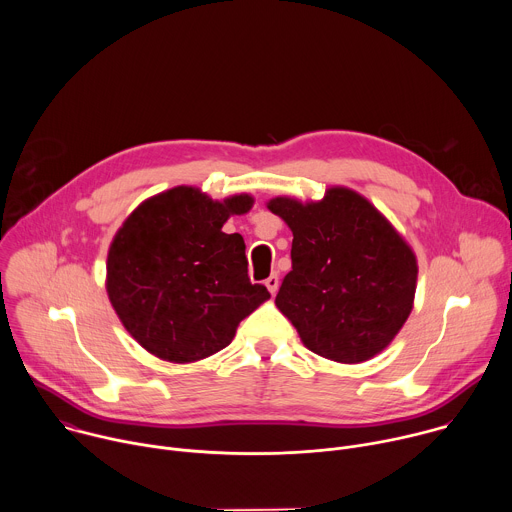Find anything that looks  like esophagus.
Here are the masks:
<instances>
[{"instance_id":"34e87169","label":"esophagus","mask_w":512,"mask_h":512,"mask_svg":"<svg viewBox=\"0 0 512 512\" xmlns=\"http://www.w3.org/2000/svg\"><path fill=\"white\" fill-rule=\"evenodd\" d=\"M265 285H267V289L271 291V294L275 296L277 289H279V275H277V273H271V275L265 279Z\"/></svg>"}]
</instances>
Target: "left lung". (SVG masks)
Wrapping results in <instances>:
<instances>
[{
  "mask_svg": "<svg viewBox=\"0 0 512 512\" xmlns=\"http://www.w3.org/2000/svg\"><path fill=\"white\" fill-rule=\"evenodd\" d=\"M269 210L294 233L275 304L302 342L346 364L379 354L413 308L417 261L407 243L348 188H330L312 204L273 198Z\"/></svg>",
  "mask_w": 512,
  "mask_h": 512,
  "instance_id": "8db88e82",
  "label": "left lung"
}]
</instances>
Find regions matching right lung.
<instances>
[{
	"instance_id": "1",
	"label": "right lung",
	"mask_w": 512,
	"mask_h": 512,
	"mask_svg": "<svg viewBox=\"0 0 512 512\" xmlns=\"http://www.w3.org/2000/svg\"><path fill=\"white\" fill-rule=\"evenodd\" d=\"M249 208L247 194L214 202L178 186L131 212L109 249L107 291L145 350L172 362L210 356L269 298L249 279L243 237L223 233L231 214Z\"/></svg>"
}]
</instances>
